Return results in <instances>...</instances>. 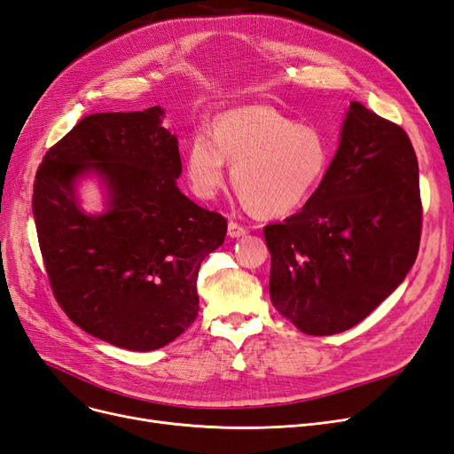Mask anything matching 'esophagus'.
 Listing matches in <instances>:
<instances>
[{"label": "esophagus", "mask_w": 454, "mask_h": 454, "mask_svg": "<svg viewBox=\"0 0 454 454\" xmlns=\"http://www.w3.org/2000/svg\"><path fill=\"white\" fill-rule=\"evenodd\" d=\"M227 232H229L231 239H240V237H244V234H247V229L244 225L237 223V222H229Z\"/></svg>", "instance_id": "esophagus-1"}]
</instances>
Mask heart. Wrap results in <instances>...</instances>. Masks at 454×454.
Listing matches in <instances>:
<instances>
[{"instance_id": "heart-1", "label": "heart", "mask_w": 454, "mask_h": 454, "mask_svg": "<svg viewBox=\"0 0 454 454\" xmlns=\"http://www.w3.org/2000/svg\"><path fill=\"white\" fill-rule=\"evenodd\" d=\"M225 160L232 184L257 215H285L300 208L330 164V145L313 126L296 124L271 107L231 110L215 121L214 134L197 132L188 151L193 190L212 197L223 183Z\"/></svg>"}]
</instances>
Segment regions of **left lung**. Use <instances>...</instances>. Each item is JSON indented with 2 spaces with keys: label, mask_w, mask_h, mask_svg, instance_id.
<instances>
[{
  "label": "left lung",
  "mask_w": 454,
  "mask_h": 454,
  "mask_svg": "<svg viewBox=\"0 0 454 454\" xmlns=\"http://www.w3.org/2000/svg\"><path fill=\"white\" fill-rule=\"evenodd\" d=\"M421 222L419 166L408 134L350 102L315 193L283 223L264 227L271 303L307 335L354 328L404 281Z\"/></svg>",
  "instance_id": "obj_1"
}]
</instances>
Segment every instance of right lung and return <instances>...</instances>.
Wrapping results in <instances>:
<instances>
[{"mask_svg":"<svg viewBox=\"0 0 454 454\" xmlns=\"http://www.w3.org/2000/svg\"><path fill=\"white\" fill-rule=\"evenodd\" d=\"M160 106L83 117L43 158L33 217L50 286L67 317L119 348L166 347L199 311L197 274L227 220L178 190V141ZM95 172L102 215L81 210L77 180Z\"/></svg>","mask_w":454,"mask_h":454,"instance_id":"right-lung-1","label":"right lung"}]
</instances>
